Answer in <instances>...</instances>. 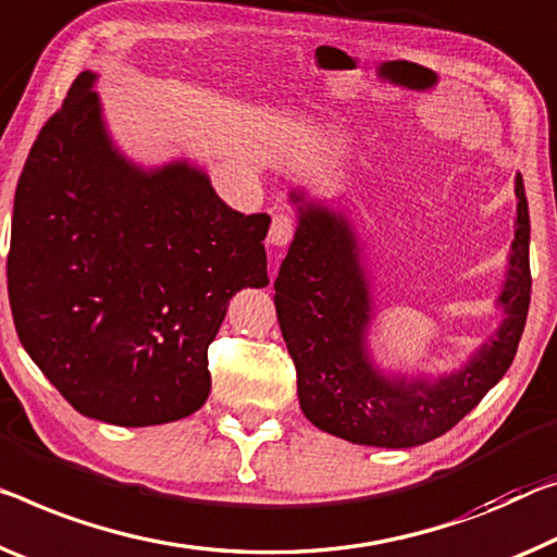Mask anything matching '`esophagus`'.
<instances>
[{
  "instance_id": "34e87169",
  "label": "esophagus",
  "mask_w": 557,
  "mask_h": 557,
  "mask_svg": "<svg viewBox=\"0 0 557 557\" xmlns=\"http://www.w3.org/2000/svg\"><path fill=\"white\" fill-rule=\"evenodd\" d=\"M294 228H296V224L288 213H276L271 221V228H269V244L284 249V246L290 244V238H294Z\"/></svg>"
}]
</instances>
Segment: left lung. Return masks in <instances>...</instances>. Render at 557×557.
Here are the masks:
<instances>
[{
    "instance_id": "obj_1",
    "label": "left lung",
    "mask_w": 557,
    "mask_h": 557,
    "mask_svg": "<svg viewBox=\"0 0 557 557\" xmlns=\"http://www.w3.org/2000/svg\"><path fill=\"white\" fill-rule=\"evenodd\" d=\"M296 234L273 288L296 363L298 404L315 428L375 448H413L450 431L516 358L530 306V216L516 176V224L495 308L503 321L450 371H398L371 348L375 294L366 244L346 209L304 186L288 191Z\"/></svg>"
}]
</instances>
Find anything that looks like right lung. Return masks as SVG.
<instances>
[{
    "instance_id": "obj_1",
    "label": "right lung",
    "mask_w": 557,
    "mask_h": 557,
    "mask_svg": "<svg viewBox=\"0 0 557 557\" xmlns=\"http://www.w3.org/2000/svg\"><path fill=\"white\" fill-rule=\"evenodd\" d=\"M76 76L14 194L7 288L20 341L82 416L159 425L211 391L207 350L242 288L269 286L271 216H244L191 159L126 157Z\"/></svg>"
}]
</instances>
